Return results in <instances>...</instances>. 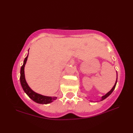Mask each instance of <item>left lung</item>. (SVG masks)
<instances>
[{
  "label": "left lung",
  "mask_w": 133,
  "mask_h": 133,
  "mask_svg": "<svg viewBox=\"0 0 133 133\" xmlns=\"http://www.w3.org/2000/svg\"><path fill=\"white\" fill-rule=\"evenodd\" d=\"M117 80H116V82H115V84H114V86H113V87H112V88L111 89V90H110V91H109V92H108L106 94H105L104 95H103V96H102V99H101V101H103V100H104V99H106L107 97H108L111 94V93L112 92V91H114V89H115V86H116V84H117Z\"/></svg>",
  "instance_id": "obj_1"
}]
</instances>
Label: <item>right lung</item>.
I'll list each match as a JSON object with an SVG mask.
<instances>
[{
    "instance_id": "right-lung-1",
    "label": "right lung",
    "mask_w": 133,
    "mask_h": 133,
    "mask_svg": "<svg viewBox=\"0 0 133 133\" xmlns=\"http://www.w3.org/2000/svg\"><path fill=\"white\" fill-rule=\"evenodd\" d=\"M29 56L28 54L27 56L24 59L23 64L22 65L21 69V77H20V81H21V86L23 88L24 91L26 93V94L29 96L30 98L31 99L35 102L40 104H48L52 102L54 100L56 99L57 97H47V96L42 95L41 94H38L33 91L31 89L30 87L28 85L27 83L26 82V79H25L24 75V66L26 63V62Z\"/></svg>"
}]
</instances>
